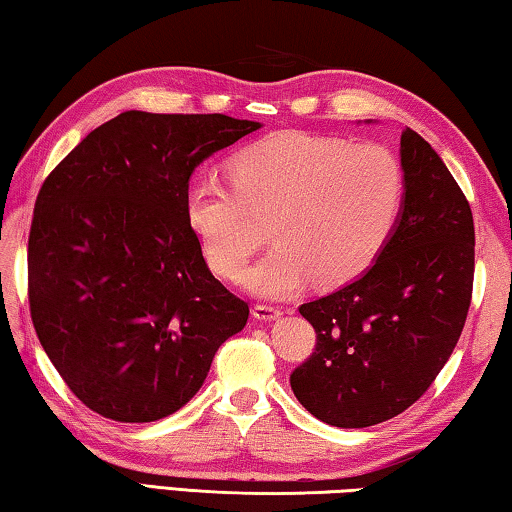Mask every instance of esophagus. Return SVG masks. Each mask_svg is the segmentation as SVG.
<instances>
[{"mask_svg":"<svg viewBox=\"0 0 512 512\" xmlns=\"http://www.w3.org/2000/svg\"><path fill=\"white\" fill-rule=\"evenodd\" d=\"M283 312L279 308H272V306H254V319L258 321H274L279 319Z\"/></svg>","mask_w":512,"mask_h":512,"instance_id":"esophagus-1","label":"esophagus"}]
</instances>
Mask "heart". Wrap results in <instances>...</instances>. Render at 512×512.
<instances>
[{"label": "heart", "instance_id": "b5f03b06", "mask_svg": "<svg viewBox=\"0 0 512 512\" xmlns=\"http://www.w3.org/2000/svg\"><path fill=\"white\" fill-rule=\"evenodd\" d=\"M231 184L215 175L186 188V220L224 279H238L265 238L276 245L242 283L258 297L288 299L312 281L335 288L371 267L405 195L398 157L380 143L281 132L229 159Z\"/></svg>", "mask_w": 512, "mask_h": 512}]
</instances>
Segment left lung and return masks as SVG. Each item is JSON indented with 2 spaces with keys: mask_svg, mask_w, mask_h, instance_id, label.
Returning a JSON list of instances; mask_svg holds the SVG:
<instances>
[{
  "mask_svg": "<svg viewBox=\"0 0 512 512\" xmlns=\"http://www.w3.org/2000/svg\"><path fill=\"white\" fill-rule=\"evenodd\" d=\"M400 166L402 209L378 258L360 279L299 308L317 346L290 384L333 427H371L414 405L450 360L468 317L470 204L436 150L409 128Z\"/></svg>",
  "mask_w": 512,
  "mask_h": 512,
  "instance_id": "1",
  "label": "left lung"
}]
</instances>
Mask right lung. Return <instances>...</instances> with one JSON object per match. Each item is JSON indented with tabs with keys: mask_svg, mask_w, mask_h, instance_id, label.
Returning <instances> with one entry per match:
<instances>
[{
	"mask_svg": "<svg viewBox=\"0 0 512 512\" xmlns=\"http://www.w3.org/2000/svg\"><path fill=\"white\" fill-rule=\"evenodd\" d=\"M263 128L224 114L128 110L44 179L29 236L31 319L80 402L119 423L182 409L247 324L186 220L195 168Z\"/></svg>",
	"mask_w": 512,
	"mask_h": 512,
	"instance_id": "right-lung-1",
	"label": "right lung"
}]
</instances>
